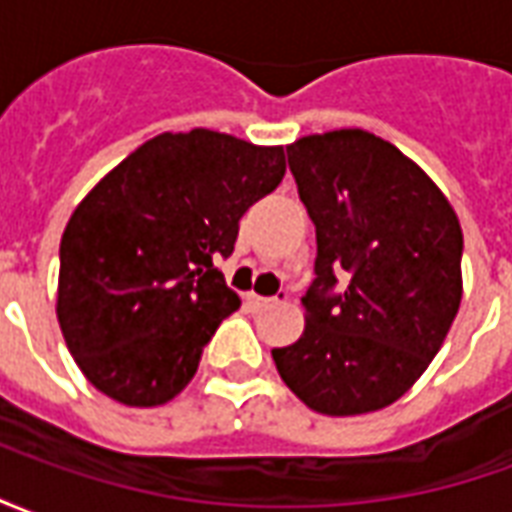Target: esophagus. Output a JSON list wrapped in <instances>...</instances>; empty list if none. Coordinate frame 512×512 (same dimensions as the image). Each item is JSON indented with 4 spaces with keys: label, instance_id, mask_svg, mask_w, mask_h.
Listing matches in <instances>:
<instances>
[{
    "label": "esophagus",
    "instance_id": "1",
    "mask_svg": "<svg viewBox=\"0 0 512 512\" xmlns=\"http://www.w3.org/2000/svg\"><path fill=\"white\" fill-rule=\"evenodd\" d=\"M277 296H257V293H246V304L252 307V310H263V307H271V304H277Z\"/></svg>",
    "mask_w": 512,
    "mask_h": 512
}]
</instances>
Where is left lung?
Wrapping results in <instances>:
<instances>
[{"instance_id": "obj_1", "label": "left lung", "mask_w": 512, "mask_h": 512, "mask_svg": "<svg viewBox=\"0 0 512 512\" xmlns=\"http://www.w3.org/2000/svg\"><path fill=\"white\" fill-rule=\"evenodd\" d=\"M315 224L307 326L274 365L312 411L354 417L406 395L461 307L463 233L439 186L362 128L288 145Z\"/></svg>"}]
</instances>
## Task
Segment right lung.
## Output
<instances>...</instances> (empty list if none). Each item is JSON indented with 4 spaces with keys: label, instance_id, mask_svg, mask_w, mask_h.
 Here are the masks:
<instances>
[{
    "label": "right lung",
    "instance_id": "right-lung-1",
    "mask_svg": "<svg viewBox=\"0 0 512 512\" xmlns=\"http://www.w3.org/2000/svg\"><path fill=\"white\" fill-rule=\"evenodd\" d=\"M285 178V150L194 128L123 158L73 211L60 244L57 318L87 381L123 406H161L241 307L213 260Z\"/></svg>",
    "mask_w": 512,
    "mask_h": 512
}]
</instances>
